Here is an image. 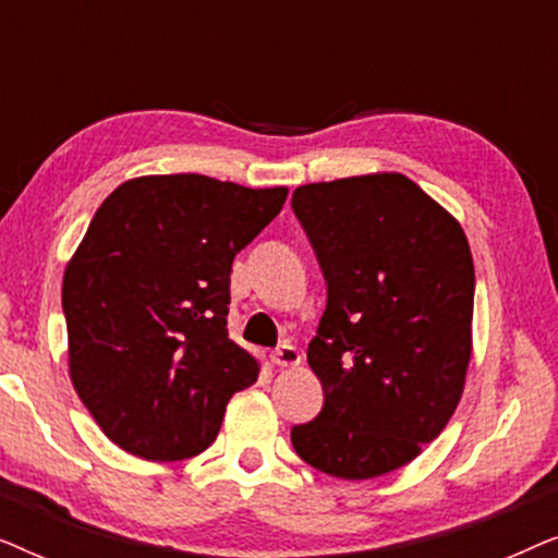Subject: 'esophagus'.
Instances as JSON below:
<instances>
[{
	"label": "esophagus",
	"instance_id": "obj_1",
	"mask_svg": "<svg viewBox=\"0 0 558 558\" xmlns=\"http://www.w3.org/2000/svg\"><path fill=\"white\" fill-rule=\"evenodd\" d=\"M269 357L274 365H281V368H294V365L302 363V353L294 345H289V342L279 345Z\"/></svg>",
	"mask_w": 558,
	"mask_h": 558
}]
</instances>
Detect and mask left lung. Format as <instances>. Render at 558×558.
Here are the masks:
<instances>
[{
  "instance_id": "left-lung-1",
  "label": "left lung",
  "mask_w": 558,
  "mask_h": 558,
  "mask_svg": "<svg viewBox=\"0 0 558 558\" xmlns=\"http://www.w3.org/2000/svg\"><path fill=\"white\" fill-rule=\"evenodd\" d=\"M292 208L327 281L307 348L325 391L294 452L340 480L422 454L452 418L472 355L475 266L460 220L399 172L312 182Z\"/></svg>"
}]
</instances>
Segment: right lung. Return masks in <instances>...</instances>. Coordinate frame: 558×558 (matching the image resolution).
<instances>
[{
  "instance_id": "right-lung-1",
  "label": "right lung",
  "mask_w": 558,
  "mask_h": 558,
  "mask_svg": "<svg viewBox=\"0 0 558 558\" xmlns=\"http://www.w3.org/2000/svg\"><path fill=\"white\" fill-rule=\"evenodd\" d=\"M205 174H144L101 203L63 274L68 373L113 445L201 454L258 361L228 338L231 266L287 201Z\"/></svg>"
}]
</instances>
